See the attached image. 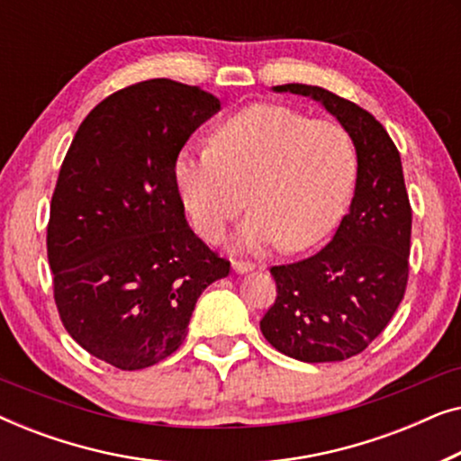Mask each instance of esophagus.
<instances>
[{"label": "esophagus", "mask_w": 461, "mask_h": 461, "mask_svg": "<svg viewBox=\"0 0 461 461\" xmlns=\"http://www.w3.org/2000/svg\"><path fill=\"white\" fill-rule=\"evenodd\" d=\"M232 268H235V273L243 275V273H249V270H254L256 264L249 260H232Z\"/></svg>", "instance_id": "34e87169"}]
</instances>
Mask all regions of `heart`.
I'll list each match as a JSON object with an SVG mask.
<instances>
[{
	"label": "heart",
	"mask_w": 461,
	"mask_h": 461,
	"mask_svg": "<svg viewBox=\"0 0 461 461\" xmlns=\"http://www.w3.org/2000/svg\"><path fill=\"white\" fill-rule=\"evenodd\" d=\"M212 147H182L174 180L193 226L207 241L222 239L249 205L239 243L289 251L317 245L336 229L357 180L348 130L283 104H254L212 131ZM249 197H244V193Z\"/></svg>",
	"instance_id": "1"
}]
</instances>
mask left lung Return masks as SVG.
<instances>
[{
    "label": "left lung",
    "mask_w": 461,
    "mask_h": 461,
    "mask_svg": "<svg viewBox=\"0 0 461 461\" xmlns=\"http://www.w3.org/2000/svg\"><path fill=\"white\" fill-rule=\"evenodd\" d=\"M275 92L311 96L348 130L357 147L350 212L319 254L273 267L275 304L260 321L264 338L304 363L357 357L386 330L409 279L411 205L401 155L377 119L319 86Z\"/></svg>",
    "instance_id": "left-lung-1"
}]
</instances>
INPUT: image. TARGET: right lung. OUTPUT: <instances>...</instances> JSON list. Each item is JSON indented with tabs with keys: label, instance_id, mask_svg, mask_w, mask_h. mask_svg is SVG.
I'll return each mask as SVG.
<instances>
[{
	"label": "right lung",
	"instance_id": "1",
	"mask_svg": "<svg viewBox=\"0 0 461 461\" xmlns=\"http://www.w3.org/2000/svg\"><path fill=\"white\" fill-rule=\"evenodd\" d=\"M220 100L149 79L94 106L60 166L50 205L54 302L75 342L123 371L185 342L194 304L230 273L185 218L174 159Z\"/></svg>",
	"mask_w": 461,
	"mask_h": 461
}]
</instances>
